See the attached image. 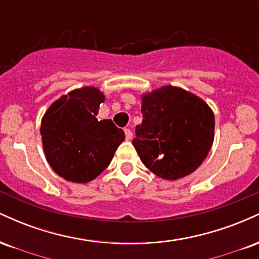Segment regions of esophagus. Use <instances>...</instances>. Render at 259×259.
I'll return each mask as SVG.
<instances>
[{
	"instance_id": "34e87169",
	"label": "esophagus",
	"mask_w": 259,
	"mask_h": 259,
	"mask_svg": "<svg viewBox=\"0 0 259 259\" xmlns=\"http://www.w3.org/2000/svg\"><path fill=\"white\" fill-rule=\"evenodd\" d=\"M124 133H125V139L127 140V141H129V140H132V138H133L132 130H130V129H124Z\"/></svg>"
}]
</instances>
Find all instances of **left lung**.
Masks as SVG:
<instances>
[{
  "label": "left lung",
  "instance_id": "8db88e82",
  "mask_svg": "<svg viewBox=\"0 0 259 259\" xmlns=\"http://www.w3.org/2000/svg\"><path fill=\"white\" fill-rule=\"evenodd\" d=\"M142 123L133 145L145 167L178 180L206 159L214 140V113L201 97L165 85L141 95Z\"/></svg>",
  "mask_w": 259,
  "mask_h": 259
}]
</instances>
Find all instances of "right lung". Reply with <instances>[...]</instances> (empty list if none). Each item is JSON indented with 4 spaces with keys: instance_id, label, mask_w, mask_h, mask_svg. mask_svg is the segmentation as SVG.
<instances>
[{
    "instance_id": "1",
    "label": "right lung",
    "mask_w": 259,
    "mask_h": 259,
    "mask_svg": "<svg viewBox=\"0 0 259 259\" xmlns=\"http://www.w3.org/2000/svg\"><path fill=\"white\" fill-rule=\"evenodd\" d=\"M103 92L84 86L59 97L41 119L47 162L63 179L89 183L108 167L125 134L111 119L99 120Z\"/></svg>"
}]
</instances>
